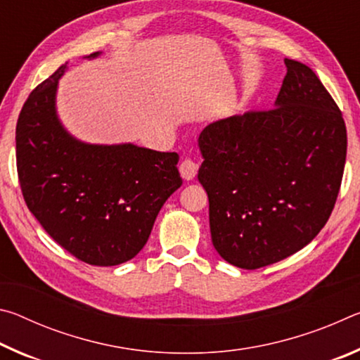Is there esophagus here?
<instances>
[{
    "label": "esophagus",
    "mask_w": 360,
    "mask_h": 360,
    "mask_svg": "<svg viewBox=\"0 0 360 360\" xmlns=\"http://www.w3.org/2000/svg\"><path fill=\"white\" fill-rule=\"evenodd\" d=\"M197 172H198V165L193 160H188V158L182 160V163L179 165V173L182 176V179L186 181H192L195 178V174H197Z\"/></svg>",
    "instance_id": "34e87169"
}]
</instances>
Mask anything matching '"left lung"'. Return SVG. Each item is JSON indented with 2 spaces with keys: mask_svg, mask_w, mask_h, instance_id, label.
I'll use <instances>...</instances> for the list:
<instances>
[{
  "mask_svg": "<svg viewBox=\"0 0 360 360\" xmlns=\"http://www.w3.org/2000/svg\"><path fill=\"white\" fill-rule=\"evenodd\" d=\"M284 63L288 75L271 111L212 122L198 136L212 245L245 270L311 243L343 178L348 139L338 106L309 66Z\"/></svg>",
  "mask_w": 360,
  "mask_h": 360,
  "instance_id": "1",
  "label": "left lung"
}]
</instances>
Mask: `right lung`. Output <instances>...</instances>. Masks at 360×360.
I'll return each instance as SVG.
<instances>
[{
  "instance_id": "obj_1",
  "label": "right lung",
  "mask_w": 360,
  "mask_h": 360,
  "mask_svg": "<svg viewBox=\"0 0 360 360\" xmlns=\"http://www.w3.org/2000/svg\"><path fill=\"white\" fill-rule=\"evenodd\" d=\"M66 70L68 62L30 94L17 120L22 193L53 241L85 264L114 266L141 251L158 211L181 187L179 155L72 136L57 112Z\"/></svg>"
}]
</instances>
